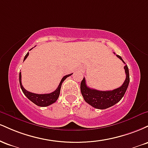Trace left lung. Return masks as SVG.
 <instances>
[{
	"label": "left lung",
	"instance_id": "left-lung-1",
	"mask_svg": "<svg viewBox=\"0 0 148 148\" xmlns=\"http://www.w3.org/2000/svg\"><path fill=\"white\" fill-rule=\"evenodd\" d=\"M116 56L125 64L120 56L116 55ZM124 69L126 74V79L120 88L113 90L101 91L90 88L86 85V79L84 78L81 83V92L85 101L90 106L98 109H106L119 102L125 94L130 83V73L127 65H125Z\"/></svg>",
	"mask_w": 148,
	"mask_h": 148
}]
</instances>
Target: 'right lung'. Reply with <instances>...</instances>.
<instances>
[{
    "label": "right lung",
    "mask_w": 148,
    "mask_h": 148,
    "mask_svg": "<svg viewBox=\"0 0 148 148\" xmlns=\"http://www.w3.org/2000/svg\"><path fill=\"white\" fill-rule=\"evenodd\" d=\"M31 49H30V51L31 50ZM28 55H29V53L28 52L26 55L25 56L23 61L27 58V57L28 56ZM72 74H68V75L64 76L62 79V80H61L60 84H59L58 87L57 88V89L55 91L49 93V94H35V93L30 92H28V90H26L23 87V86H22L21 72L19 73V84L23 94L26 96V97L28 98V99H30L32 102H33L35 104H36L37 106L45 107L52 104V103H53L54 102H56V101H57V99H58L59 95H60V88H61V86H62V82H63L64 80L67 79L68 76H71Z\"/></svg>",
    "instance_id": "1"
}]
</instances>
